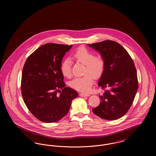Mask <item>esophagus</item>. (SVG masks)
<instances>
[{"label": "esophagus", "mask_w": 156, "mask_h": 156, "mask_svg": "<svg viewBox=\"0 0 156 156\" xmlns=\"http://www.w3.org/2000/svg\"><path fill=\"white\" fill-rule=\"evenodd\" d=\"M80 96L82 97H89L90 95L88 94H85V93H80Z\"/></svg>", "instance_id": "obj_1"}]
</instances>
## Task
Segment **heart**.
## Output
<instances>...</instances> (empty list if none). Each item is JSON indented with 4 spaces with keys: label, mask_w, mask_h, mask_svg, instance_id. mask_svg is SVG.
I'll use <instances>...</instances> for the list:
<instances>
[{
    "label": "heart",
    "mask_w": 156,
    "mask_h": 156,
    "mask_svg": "<svg viewBox=\"0 0 156 156\" xmlns=\"http://www.w3.org/2000/svg\"><path fill=\"white\" fill-rule=\"evenodd\" d=\"M72 57L76 61L85 65L84 74L82 77L75 78L69 82V86L73 89L88 92L94 83V77L98 78L101 76L105 68V61L101 55H94V52L84 47H79ZM62 75L68 78L72 76L71 62L69 59H64L61 65Z\"/></svg>",
    "instance_id": "heart-1"
}]
</instances>
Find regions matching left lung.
Segmentation results:
<instances>
[{"instance_id": "obj_1", "label": "left lung", "mask_w": 156, "mask_h": 156, "mask_svg": "<svg viewBox=\"0 0 156 156\" xmlns=\"http://www.w3.org/2000/svg\"><path fill=\"white\" fill-rule=\"evenodd\" d=\"M99 52L105 61V68L98 82L102 89L101 102L92 112L106 120H116L124 116L133 104L138 89V80L133 61L117 42L105 40L88 44Z\"/></svg>"}]
</instances>
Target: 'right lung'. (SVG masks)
I'll return each mask as SVG.
<instances>
[{"mask_svg":"<svg viewBox=\"0 0 156 156\" xmlns=\"http://www.w3.org/2000/svg\"><path fill=\"white\" fill-rule=\"evenodd\" d=\"M72 46L43 45L25 62L21 82L23 98L31 114L41 122L53 123L62 119L69 112L72 101L78 97L75 90L66 87L61 71L62 58Z\"/></svg>","mask_w":156,"mask_h":156,"instance_id":"right-lung-1","label":"right lung"}]
</instances>
